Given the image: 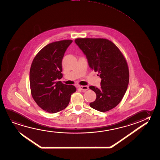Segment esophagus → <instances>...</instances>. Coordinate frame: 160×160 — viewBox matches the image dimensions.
<instances>
[{
	"label": "esophagus",
	"instance_id": "1",
	"mask_svg": "<svg viewBox=\"0 0 160 160\" xmlns=\"http://www.w3.org/2000/svg\"><path fill=\"white\" fill-rule=\"evenodd\" d=\"M79 89H80L81 90H82L84 92H85L86 90L89 89V88H88V86H79Z\"/></svg>",
	"mask_w": 160,
	"mask_h": 160
}]
</instances>
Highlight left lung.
<instances>
[{"instance_id": "8db88e82", "label": "left lung", "mask_w": 160, "mask_h": 160, "mask_svg": "<svg viewBox=\"0 0 160 160\" xmlns=\"http://www.w3.org/2000/svg\"><path fill=\"white\" fill-rule=\"evenodd\" d=\"M75 42L87 57L90 68L98 72L101 87L90 86L97 95L89 104L100 112L117 106L125 95L129 81L126 59L120 49L109 40L103 38H78Z\"/></svg>"}]
</instances>
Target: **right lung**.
Instances as JSON below:
<instances>
[{"mask_svg": "<svg viewBox=\"0 0 160 160\" xmlns=\"http://www.w3.org/2000/svg\"><path fill=\"white\" fill-rule=\"evenodd\" d=\"M72 40L51 42L35 57L30 70L31 95L39 106L47 112L54 113L66 108L71 94L76 89L63 84L62 61Z\"/></svg>", "mask_w": 160, "mask_h": 160, "instance_id": "add662e5", "label": "right lung"}]
</instances>
